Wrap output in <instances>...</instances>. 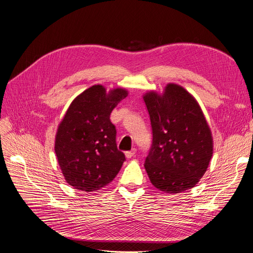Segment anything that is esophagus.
I'll list each match as a JSON object with an SVG mask.
<instances>
[{
    "label": "esophagus",
    "mask_w": 253,
    "mask_h": 253,
    "mask_svg": "<svg viewBox=\"0 0 253 253\" xmlns=\"http://www.w3.org/2000/svg\"><path fill=\"white\" fill-rule=\"evenodd\" d=\"M135 154H136V149H132L131 151L126 152V153H125V156H126L128 159H130V158H132L133 156H135Z\"/></svg>",
    "instance_id": "34e87169"
}]
</instances>
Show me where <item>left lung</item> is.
I'll return each mask as SVG.
<instances>
[{"instance_id": "obj_1", "label": "left lung", "mask_w": 253, "mask_h": 253, "mask_svg": "<svg viewBox=\"0 0 253 253\" xmlns=\"http://www.w3.org/2000/svg\"><path fill=\"white\" fill-rule=\"evenodd\" d=\"M150 115L153 141L144 168L152 184L164 193L187 191L201 179L213 151L211 132L198 102L176 84L163 95L143 96Z\"/></svg>"}]
</instances>
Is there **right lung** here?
<instances>
[{
    "mask_svg": "<svg viewBox=\"0 0 253 253\" xmlns=\"http://www.w3.org/2000/svg\"><path fill=\"white\" fill-rule=\"evenodd\" d=\"M127 96L121 88L106 94L94 85L71 103L59 124L55 154L70 185L82 192H94L109 184L119 173L125 155L117 148V130L110 116Z\"/></svg>",
    "mask_w": 253,
    "mask_h": 253,
    "instance_id": "1",
    "label": "right lung"
}]
</instances>
